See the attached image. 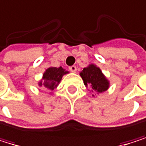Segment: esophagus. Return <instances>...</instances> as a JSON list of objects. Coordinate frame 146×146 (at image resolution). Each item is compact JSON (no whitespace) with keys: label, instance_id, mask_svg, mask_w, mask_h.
<instances>
[{"label":"esophagus","instance_id":"1","mask_svg":"<svg viewBox=\"0 0 146 146\" xmlns=\"http://www.w3.org/2000/svg\"><path fill=\"white\" fill-rule=\"evenodd\" d=\"M69 70H70L71 72H76V66H75V65H72V66L69 67Z\"/></svg>","mask_w":146,"mask_h":146}]
</instances>
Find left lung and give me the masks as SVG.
I'll return each instance as SVG.
<instances>
[{"label": "left lung", "instance_id": "8db88e82", "mask_svg": "<svg viewBox=\"0 0 146 146\" xmlns=\"http://www.w3.org/2000/svg\"><path fill=\"white\" fill-rule=\"evenodd\" d=\"M84 84L90 88L92 92H104L109 88L108 80L103 75L101 70L95 65L91 64L90 66L84 68L80 73ZM94 96V95H93Z\"/></svg>", "mask_w": 146, "mask_h": 146}]
</instances>
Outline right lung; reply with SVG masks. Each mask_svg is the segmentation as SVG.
Listing matches in <instances>:
<instances>
[{
    "label": "right lung",
    "instance_id": "obj_1",
    "mask_svg": "<svg viewBox=\"0 0 146 146\" xmlns=\"http://www.w3.org/2000/svg\"><path fill=\"white\" fill-rule=\"evenodd\" d=\"M66 73H68V71L63 70L62 67L48 68L43 74V81L40 82L39 85L47 90H53L60 83L62 76Z\"/></svg>",
    "mask_w": 146,
    "mask_h": 146
}]
</instances>
